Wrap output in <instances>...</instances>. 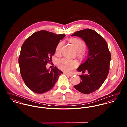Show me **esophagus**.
I'll return each mask as SVG.
<instances>
[{"instance_id":"34e87169","label":"esophagus","mask_w":127,"mask_h":127,"mask_svg":"<svg viewBox=\"0 0 127 127\" xmlns=\"http://www.w3.org/2000/svg\"><path fill=\"white\" fill-rule=\"evenodd\" d=\"M65 75H67V76H69V77H71V76H73V75H72V74H68V73H65Z\"/></svg>"}]
</instances>
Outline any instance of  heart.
<instances>
[{
  "mask_svg": "<svg viewBox=\"0 0 127 127\" xmlns=\"http://www.w3.org/2000/svg\"><path fill=\"white\" fill-rule=\"evenodd\" d=\"M70 42L73 44L75 49L77 50V55L80 58H83L85 56L84 50L86 48V43L81 39L78 38H71ZM64 44L63 41L60 42L57 45L55 49V53L57 55L61 54V50ZM57 65L60 69L66 72H70L77 66L76 61L64 58L58 62Z\"/></svg>",
  "mask_w": 127,
  "mask_h": 127,
  "instance_id": "obj_1",
  "label": "heart"
}]
</instances>
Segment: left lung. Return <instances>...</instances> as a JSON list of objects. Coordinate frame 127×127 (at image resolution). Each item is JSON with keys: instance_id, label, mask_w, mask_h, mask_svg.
<instances>
[{"instance_id": "left-lung-1", "label": "left lung", "mask_w": 127, "mask_h": 127, "mask_svg": "<svg viewBox=\"0 0 127 127\" xmlns=\"http://www.w3.org/2000/svg\"><path fill=\"white\" fill-rule=\"evenodd\" d=\"M71 36L81 37L86 43L89 55L86 61L77 69L81 82L74 86L77 90L89 94L99 89L109 74L111 54L105 39L95 31L85 29L75 32ZM85 71L88 74H83Z\"/></svg>"}]
</instances>
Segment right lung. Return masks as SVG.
I'll list each match as a JSON object with an SVG mask.
<instances>
[{"mask_svg": "<svg viewBox=\"0 0 127 127\" xmlns=\"http://www.w3.org/2000/svg\"><path fill=\"white\" fill-rule=\"evenodd\" d=\"M65 36L41 30L23 43L18 58L20 72L26 86L33 92L42 94L50 91L63 73L56 66L50 71L46 65L51 61L57 44Z\"/></svg>", "mask_w": 127, "mask_h": 127, "instance_id": "right-lung-1", "label": "right lung"}]
</instances>
